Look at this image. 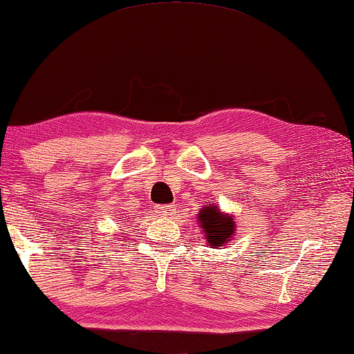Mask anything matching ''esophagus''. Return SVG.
<instances>
[{
  "mask_svg": "<svg viewBox=\"0 0 354 354\" xmlns=\"http://www.w3.org/2000/svg\"><path fill=\"white\" fill-rule=\"evenodd\" d=\"M154 212L161 217H171L176 212V205H159L154 207Z\"/></svg>",
  "mask_w": 354,
  "mask_h": 354,
  "instance_id": "obj_1",
  "label": "esophagus"
}]
</instances>
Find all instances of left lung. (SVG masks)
Here are the masks:
<instances>
[{
	"mask_svg": "<svg viewBox=\"0 0 354 354\" xmlns=\"http://www.w3.org/2000/svg\"><path fill=\"white\" fill-rule=\"evenodd\" d=\"M198 224L205 232L209 248H219L230 243L235 235V221L229 214H222L219 207L214 205H205V207H201Z\"/></svg>",
	"mask_w": 354,
	"mask_h": 354,
	"instance_id": "8db88e82",
	"label": "left lung"
}]
</instances>
